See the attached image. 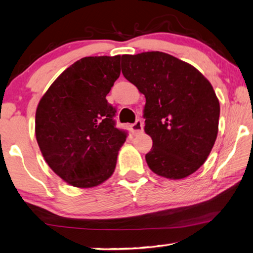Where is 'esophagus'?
<instances>
[{"label": "esophagus", "mask_w": 253, "mask_h": 253, "mask_svg": "<svg viewBox=\"0 0 253 253\" xmlns=\"http://www.w3.org/2000/svg\"><path fill=\"white\" fill-rule=\"evenodd\" d=\"M143 128H144L143 122L140 121V119H137V121H136V122L131 125L132 134H134V135L139 134V132H142V131H143Z\"/></svg>", "instance_id": "obj_1"}]
</instances>
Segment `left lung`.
Listing matches in <instances>:
<instances>
[{
	"mask_svg": "<svg viewBox=\"0 0 253 253\" xmlns=\"http://www.w3.org/2000/svg\"><path fill=\"white\" fill-rule=\"evenodd\" d=\"M122 72L145 95V132L153 147L148 168L181 179L207 161L219 129L220 104L209 80L193 66L152 51L122 55Z\"/></svg>",
	"mask_w": 253,
	"mask_h": 253,
	"instance_id": "8db88e82",
	"label": "left lung"
}]
</instances>
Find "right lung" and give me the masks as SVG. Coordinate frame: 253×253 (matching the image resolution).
<instances>
[{
    "label": "right lung",
    "mask_w": 253,
    "mask_h": 253,
    "mask_svg": "<svg viewBox=\"0 0 253 253\" xmlns=\"http://www.w3.org/2000/svg\"><path fill=\"white\" fill-rule=\"evenodd\" d=\"M121 55L85 57L62 72L41 98L36 137L50 169L72 186L104 183L116 168L126 132L115 126L108 95Z\"/></svg>",
    "instance_id": "obj_1"
}]
</instances>
